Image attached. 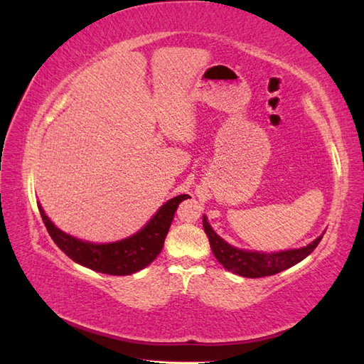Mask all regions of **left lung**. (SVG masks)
Listing matches in <instances>:
<instances>
[{"instance_id": "left-lung-1", "label": "left lung", "mask_w": 364, "mask_h": 364, "mask_svg": "<svg viewBox=\"0 0 364 364\" xmlns=\"http://www.w3.org/2000/svg\"><path fill=\"white\" fill-rule=\"evenodd\" d=\"M203 228L208 239H210V245L215 259H218L227 270H230V272L241 277H247V278L275 275L278 272H283L286 269L296 266L297 262L305 259L308 255L318 247L323 233H326V231H323V233L316 237L313 242L306 244L305 247H300V249L267 253V252H258V250L239 249V247L228 244L225 239L220 237L213 230L205 214H203Z\"/></svg>"}]
</instances>
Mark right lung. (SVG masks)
Segmentation results:
<instances>
[{"label":"right lung","instance_id":"right-lung-1","mask_svg":"<svg viewBox=\"0 0 364 364\" xmlns=\"http://www.w3.org/2000/svg\"><path fill=\"white\" fill-rule=\"evenodd\" d=\"M191 198L188 194L167 200L145 225L125 239L114 242H89L59 230L37 203L42 220L51 239L68 258L78 264L107 275H131L142 270L156 259L164 245V239L172 225L178 205Z\"/></svg>","mask_w":364,"mask_h":364}]
</instances>
